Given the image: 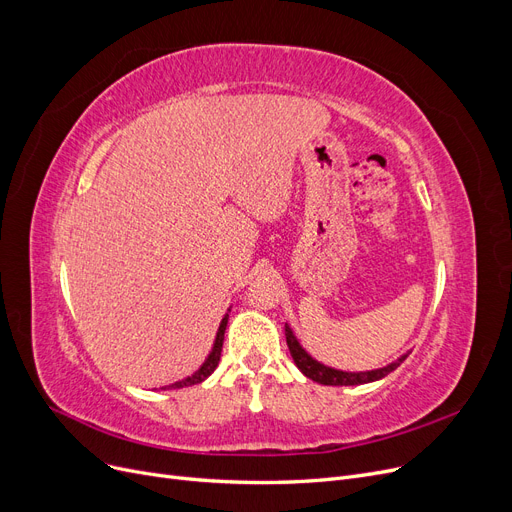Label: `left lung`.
<instances>
[{"mask_svg": "<svg viewBox=\"0 0 512 512\" xmlns=\"http://www.w3.org/2000/svg\"><path fill=\"white\" fill-rule=\"evenodd\" d=\"M285 339H287L289 354H291V358H294L296 367L302 371V375H306L308 379L321 383V385H364V383L379 381V379L387 377L392 371H396L400 364L406 360V356L410 354V350H408L406 354H402L394 362L385 364V367H381V369H373V371H342V369L327 367V364L312 358L306 352V348H302V344L298 342V337H296L294 329L289 327V323H285Z\"/></svg>", "mask_w": 512, "mask_h": 512, "instance_id": "obj_1", "label": "left lung"}]
</instances>
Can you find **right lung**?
I'll return each mask as SVG.
<instances>
[{"label": "right lung", "instance_id": "obj_1", "mask_svg": "<svg viewBox=\"0 0 512 512\" xmlns=\"http://www.w3.org/2000/svg\"><path fill=\"white\" fill-rule=\"evenodd\" d=\"M229 312H231V308L225 312L221 325H218V331H216V337H214L212 350L208 352L206 360L200 364V369H198L196 373L187 375L185 379L175 381V383H170V385H164V387H160V389H181V387H189V385H198V383L206 381V379L214 373V369L218 367V360H221V352H223V339H225V331H227V323H229Z\"/></svg>", "mask_w": 512, "mask_h": 512}]
</instances>
